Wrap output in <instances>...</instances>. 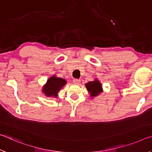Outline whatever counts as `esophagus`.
Returning <instances> with one entry per match:
<instances>
[{"instance_id": "esophagus-1", "label": "esophagus", "mask_w": 152, "mask_h": 152, "mask_svg": "<svg viewBox=\"0 0 152 152\" xmlns=\"http://www.w3.org/2000/svg\"><path fill=\"white\" fill-rule=\"evenodd\" d=\"M80 81V79H76V78L73 79V82H74V83H75V84L79 83Z\"/></svg>"}]
</instances>
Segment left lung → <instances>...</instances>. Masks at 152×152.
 <instances>
[{"label": "left lung", "instance_id": "obj_1", "mask_svg": "<svg viewBox=\"0 0 152 152\" xmlns=\"http://www.w3.org/2000/svg\"><path fill=\"white\" fill-rule=\"evenodd\" d=\"M86 87L88 91L90 92L91 96H97L98 94L102 92V86L99 81L94 80L89 82L86 84Z\"/></svg>", "mask_w": 152, "mask_h": 152}]
</instances>
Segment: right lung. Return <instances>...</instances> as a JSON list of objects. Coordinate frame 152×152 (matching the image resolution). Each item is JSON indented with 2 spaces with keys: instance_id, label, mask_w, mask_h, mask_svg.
Returning a JSON list of instances; mask_svg holds the SVG:
<instances>
[{
  "instance_id": "right-lung-1",
  "label": "right lung",
  "mask_w": 152,
  "mask_h": 152,
  "mask_svg": "<svg viewBox=\"0 0 152 152\" xmlns=\"http://www.w3.org/2000/svg\"><path fill=\"white\" fill-rule=\"evenodd\" d=\"M66 84V81L64 79L52 76L48 80L47 83L43 88V92L48 96L57 97L58 91Z\"/></svg>"
}]
</instances>
